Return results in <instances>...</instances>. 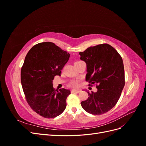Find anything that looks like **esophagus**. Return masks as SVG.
Wrapping results in <instances>:
<instances>
[{"label": "esophagus", "mask_w": 146, "mask_h": 146, "mask_svg": "<svg viewBox=\"0 0 146 146\" xmlns=\"http://www.w3.org/2000/svg\"><path fill=\"white\" fill-rule=\"evenodd\" d=\"M80 92V90H73L71 91V92L72 93H74V92H76V93H78V92Z\"/></svg>", "instance_id": "1"}]
</instances>
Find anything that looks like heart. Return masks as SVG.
<instances>
[{
    "label": "heart",
    "instance_id": "heart-1",
    "mask_svg": "<svg viewBox=\"0 0 146 146\" xmlns=\"http://www.w3.org/2000/svg\"><path fill=\"white\" fill-rule=\"evenodd\" d=\"M78 85V82H77V81H74L71 83V86L74 88L77 87Z\"/></svg>",
    "mask_w": 146,
    "mask_h": 146
}]
</instances>
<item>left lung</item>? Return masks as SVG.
Here are the masks:
<instances>
[{
	"label": "left lung",
	"mask_w": 146,
	"mask_h": 146,
	"mask_svg": "<svg viewBox=\"0 0 146 146\" xmlns=\"http://www.w3.org/2000/svg\"><path fill=\"white\" fill-rule=\"evenodd\" d=\"M79 55L86 64V81L98 85L96 92H87L89 97L82 102V107L95 115L107 113L115 106L125 85L122 57L108 44L90 47Z\"/></svg>",
	"instance_id": "obj_1"
}]
</instances>
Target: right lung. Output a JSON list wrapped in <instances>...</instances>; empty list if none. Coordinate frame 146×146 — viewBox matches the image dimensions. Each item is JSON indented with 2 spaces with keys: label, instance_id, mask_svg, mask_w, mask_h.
<instances>
[{
  "label": "right lung",
  "instance_id": "1",
  "mask_svg": "<svg viewBox=\"0 0 146 146\" xmlns=\"http://www.w3.org/2000/svg\"><path fill=\"white\" fill-rule=\"evenodd\" d=\"M70 54L54 43L37 44L27 53L21 69V80L26 100L39 115L54 118L66 107V99L70 94L64 88L54 90L53 80L61 76Z\"/></svg>",
  "mask_w": 146,
  "mask_h": 146
}]
</instances>
